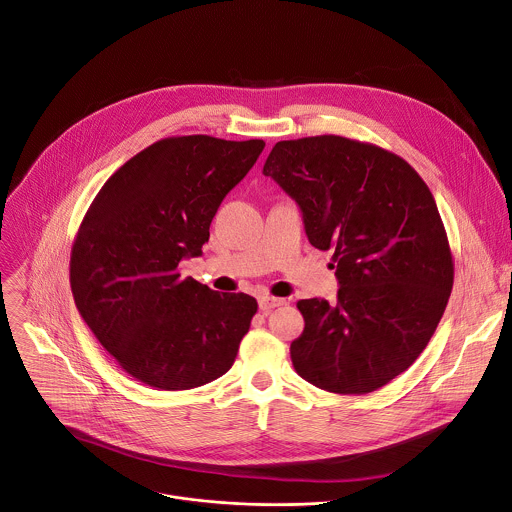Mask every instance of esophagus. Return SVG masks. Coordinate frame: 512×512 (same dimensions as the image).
<instances>
[{
    "label": "esophagus",
    "instance_id": "obj_1",
    "mask_svg": "<svg viewBox=\"0 0 512 512\" xmlns=\"http://www.w3.org/2000/svg\"><path fill=\"white\" fill-rule=\"evenodd\" d=\"M284 298H277V296H271V294H263V296H259V308L263 310V312H269V310H273V308H277V306H283Z\"/></svg>",
    "mask_w": 512,
    "mask_h": 512
}]
</instances>
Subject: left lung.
Returning a JSON list of instances; mask_svg holds the SVG:
<instances>
[{"label":"left lung","mask_w":512,"mask_h":512,"mask_svg":"<svg viewBox=\"0 0 512 512\" xmlns=\"http://www.w3.org/2000/svg\"><path fill=\"white\" fill-rule=\"evenodd\" d=\"M263 174L300 206L308 241L334 249L338 302L298 300L296 373L338 395H367L406 371L434 336L454 255L426 182L402 157L357 139L279 141Z\"/></svg>","instance_id":"8db88e82"}]
</instances>
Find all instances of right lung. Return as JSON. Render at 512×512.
<instances>
[{
	"mask_svg": "<svg viewBox=\"0 0 512 512\" xmlns=\"http://www.w3.org/2000/svg\"><path fill=\"white\" fill-rule=\"evenodd\" d=\"M263 139L165 137L106 180L70 253L82 320L115 363L159 391H188L228 373L257 300L216 292L178 263L198 257L229 190Z\"/></svg>",
	"mask_w": 512,
	"mask_h": 512,
	"instance_id": "add662e5",
	"label": "right lung"
}]
</instances>
